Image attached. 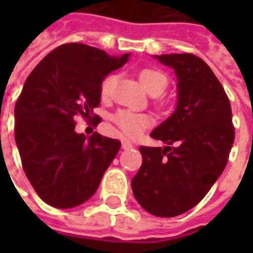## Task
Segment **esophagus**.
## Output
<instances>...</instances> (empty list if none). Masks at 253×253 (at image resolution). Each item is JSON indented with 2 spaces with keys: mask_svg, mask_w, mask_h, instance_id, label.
<instances>
[{
  "mask_svg": "<svg viewBox=\"0 0 253 253\" xmlns=\"http://www.w3.org/2000/svg\"><path fill=\"white\" fill-rule=\"evenodd\" d=\"M121 145H122V149H131V148H133V143L128 141V139H122Z\"/></svg>",
  "mask_w": 253,
  "mask_h": 253,
  "instance_id": "1",
  "label": "esophagus"
}]
</instances>
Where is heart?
Instances as JSON below:
<instances>
[{
  "instance_id": "1",
  "label": "heart",
  "mask_w": 253,
  "mask_h": 253,
  "mask_svg": "<svg viewBox=\"0 0 253 253\" xmlns=\"http://www.w3.org/2000/svg\"><path fill=\"white\" fill-rule=\"evenodd\" d=\"M139 80H141L142 85L146 88V91L149 94H158V95H161L162 92L166 90L168 83H169L166 74L161 72V70H158V69H151V67L142 69L141 73H139ZM114 82H115V77L112 74L107 76L102 80L101 87H100L102 97L110 95ZM112 121L115 122V125L126 136L136 138L146 128L151 126L153 120H152L151 115H148V114H138V112H132L128 111V110H121L112 117Z\"/></svg>"
}]
</instances>
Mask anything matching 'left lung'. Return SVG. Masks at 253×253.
<instances>
[{"instance_id":"1","label":"left lung","mask_w":253,"mask_h":253,"mask_svg":"<svg viewBox=\"0 0 253 253\" xmlns=\"http://www.w3.org/2000/svg\"><path fill=\"white\" fill-rule=\"evenodd\" d=\"M155 57L174 70L177 105L151 133L168 146L139 148L143 161L132 191L152 215L176 217L197 206L221 176L235 132L228 97L209 64L191 53Z\"/></svg>"}]
</instances>
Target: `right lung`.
<instances>
[{
	"label": "right lung",
	"instance_id": "obj_1",
	"mask_svg": "<svg viewBox=\"0 0 253 253\" xmlns=\"http://www.w3.org/2000/svg\"><path fill=\"white\" fill-rule=\"evenodd\" d=\"M83 43L56 47L28 76L15 104V142L26 177L56 209H73L97 191L121 142L74 131L76 115H92L105 76L128 62Z\"/></svg>",
	"mask_w": 253,
	"mask_h": 253
}]
</instances>
